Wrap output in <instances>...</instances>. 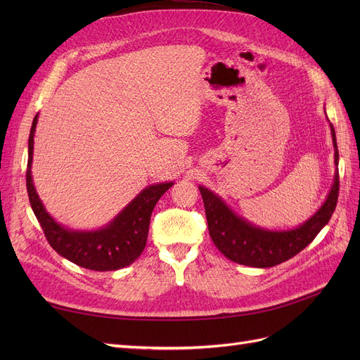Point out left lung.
Masks as SVG:
<instances>
[{"instance_id": "left-lung-1", "label": "left lung", "mask_w": 360, "mask_h": 360, "mask_svg": "<svg viewBox=\"0 0 360 360\" xmlns=\"http://www.w3.org/2000/svg\"><path fill=\"white\" fill-rule=\"evenodd\" d=\"M332 141L335 147V165L338 167V146L335 129L330 123ZM204 201L205 217L213 243L221 252L234 263L250 267H274L297 255L329 222L340 193V176L335 174L332 189L314 216L294 230L270 231L255 226L237 216L222 198L204 186H198Z\"/></svg>"}]
</instances>
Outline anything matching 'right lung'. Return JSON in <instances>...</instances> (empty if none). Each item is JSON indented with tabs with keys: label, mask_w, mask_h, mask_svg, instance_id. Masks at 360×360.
I'll return each instance as SVG.
<instances>
[{
	"label": "right lung",
	"mask_w": 360,
	"mask_h": 360,
	"mask_svg": "<svg viewBox=\"0 0 360 360\" xmlns=\"http://www.w3.org/2000/svg\"><path fill=\"white\" fill-rule=\"evenodd\" d=\"M37 115L32 120L28 138V165H27V191L31 209L45 233L49 245L72 263L81 267L108 271L118 270L132 264L143 254L147 243L150 217L159 198L171 186L169 183L151 184L141 191L135 200L130 201L122 213H118L106 226L96 231H73L64 228L43 207L31 177L32 148Z\"/></svg>",
	"instance_id": "add662e5"
}]
</instances>
